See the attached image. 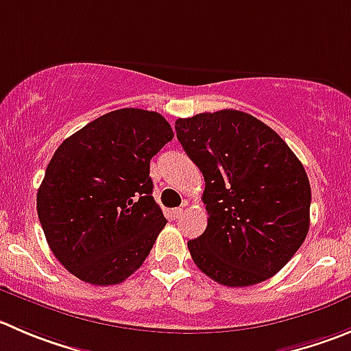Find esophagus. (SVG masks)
Here are the masks:
<instances>
[{
	"instance_id": "1",
	"label": "esophagus",
	"mask_w": 351,
	"mask_h": 351,
	"mask_svg": "<svg viewBox=\"0 0 351 351\" xmlns=\"http://www.w3.org/2000/svg\"><path fill=\"white\" fill-rule=\"evenodd\" d=\"M170 215H172L173 219H179V217L182 215V208H173L172 212H170Z\"/></svg>"
}]
</instances>
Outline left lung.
Wrapping results in <instances>:
<instances>
[{
    "mask_svg": "<svg viewBox=\"0 0 351 351\" xmlns=\"http://www.w3.org/2000/svg\"><path fill=\"white\" fill-rule=\"evenodd\" d=\"M176 132L205 178L208 223L188 241L193 262L231 288L272 278L308 232L312 191L302 162L278 132L239 110L178 119Z\"/></svg>",
    "mask_w": 351,
    "mask_h": 351,
    "instance_id": "1",
    "label": "left lung"
}]
</instances>
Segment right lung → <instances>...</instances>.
Returning a JSON list of instances; mask_svg holds the SVG:
<instances>
[{
  "mask_svg": "<svg viewBox=\"0 0 351 351\" xmlns=\"http://www.w3.org/2000/svg\"><path fill=\"white\" fill-rule=\"evenodd\" d=\"M160 113L120 108L66 138L46 167L38 215L53 255L81 281L119 285L165 228L149 160L172 141Z\"/></svg>",
  "mask_w": 351,
  "mask_h": 351,
  "instance_id": "right-lung-1",
  "label": "right lung"
}]
</instances>
